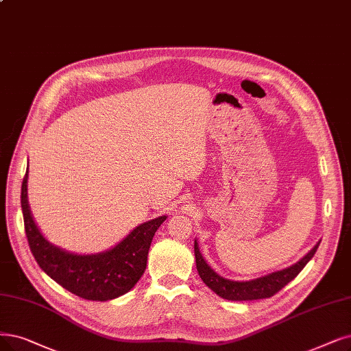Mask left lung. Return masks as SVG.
I'll list each match as a JSON object with an SVG mask.
<instances>
[{"label":"left lung","mask_w":351,"mask_h":351,"mask_svg":"<svg viewBox=\"0 0 351 351\" xmlns=\"http://www.w3.org/2000/svg\"><path fill=\"white\" fill-rule=\"evenodd\" d=\"M318 245L319 243H317L300 262L289 266V268L254 279V281H246V282L230 281V279L217 275L203 259L199 250V245L195 241H194V255H195V265H197V271L200 278L203 279V282L213 292H216L219 297L229 301H254V300L271 298L276 292L281 291L288 282H291L314 256V254L318 249Z\"/></svg>","instance_id":"left-lung-1"}]
</instances>
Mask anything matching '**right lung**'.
<instances>
[{
  "label": "right lung",
  "mask_w": 351,
  "mask_h": 351,
  "mask_svg": "<svg viewBox=\"0 0 351 351\" xmlns=\"http://www.w3.org/2000/svg\"><path fill=\"white\" fill-rule=\"evenodd\" d=\"M27 241L38 266L75 295L90 301L118 298L135 287L147 268L152 237L167 216L139 224L114 249L97 255H75L49 243L33 220L27 202V171L21 184Z\"/></svg>",
  "instance_id": "obj_1"
}]
</instances>
